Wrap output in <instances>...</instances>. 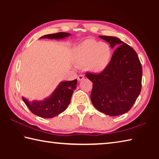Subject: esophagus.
Wrapping results in <instances>:
<instances>
[{
    "label": "esophagus",
    "mask_w": 159,
    "mask_h": 159,
    "mask_svg": "<svg viewBox=\"0 0 159 159\" xmlns=\"http://www.w3.org/2000/svg\"><path fill=\"white\" fill-rule=\"evenodd\" d=\"M78 80H82L83 79H84V76H83V75H82V74H80V75H79V76H78Z\"/></svg>",
    "instance_id": "34e87169"
}]
</instances>
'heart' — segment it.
Wrapping results in <instances>:
<instances>
[{
  "label": "heart",
  "instance_id": "obj_1",
  "mask_svg": "<svg viewBox=\"0 0 159 159\" xmlns=\"http://www.w3.org/2000/svg\"><path fill=\"white\" fill-rule=\"evenodd\" d=\"M111 53V48L108 43L86 40L75 50L74 61L77 66H86L89 71L100 73L108 66Z\"/></svg>",
  "mask_w": 159,
  "mask_h": 159
}]
</instances>
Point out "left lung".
I'll return each instance as SVG.
<instances>
[{"mask_svg": "<svg viewBox=\"0 0 159 159\" xmlns=\"http://www.w3.org/2000/svg\"><path fill=\"white\" fill-rule=\"evenodd\" d=\"M99 38L109 43L111 48L118 47L103 71L85 74L93 83L91 102L99 111L110 116L121 115L132 108L141 92L142 64L133 48L119 39Z\"/></svg>", "mask_w": 159, "mask_h": 159, "instance_id": "8db88e82", "label": "left lung"}]
</instances>
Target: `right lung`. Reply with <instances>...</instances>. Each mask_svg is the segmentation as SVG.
<instances>
[{"instance_id":"add662e5","label":"right lung","mask_w":159,"mask_h":159,"mask_svg":"<svg viewBox=\"0 0 159 159\" xmlns=\"http://www.w3.org/2000/svg\"><path fill=\"white\" fill-rule=\"evenodd\" d=\"M70 34L65 32L48 34L41 39H61L69 36ZM77 79L71 81H64L60 83L50 98L43 101H34L30 102L28 99H22L29 110L34 114L40 117L49 118L55 117L65 111L71 102L74 90L76 88Z\"/></svg>"}]
</instances>
